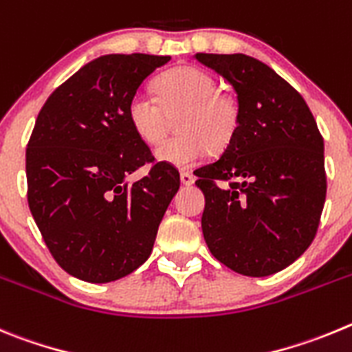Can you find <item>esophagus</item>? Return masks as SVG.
Listing matches in <instances>:
<instances>
[{
	"instance_id": "obj_1",
	"label": "esophagus",
	"mask_w": 352,
	"mask_h": 352,
	"mask_svg": "<svg viewBox=\"0 0 352 352\" xmlns=\"http://www.w3.org/2000/svg\"><path fill=\"white\" fill-rule=\"evenodd\" d=\"M180 182H182L184 186H191V184L195 182V177L189 172H180Z\"/></svg>"
}]
</instances>
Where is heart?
Listing matches in <instances>:
<instances>
[{
  "mask_svg": "<svg viewBox=\"0 0 352 352\" xmlns=\"http://www.w3.org/2000/svg\"><path fill=\"white\" fill-rule=\"evenodd\" d=\"M156 93L138 89L131 94L126 117L144 144L156 147L166 138L168 116L177 117V135L156 151V157L177 168L198 163L208 148L224 151L233 142L240 122L239 101L219 91L212 74L195 66L168 69L156 80Z\"/></svg>",
  "mask_w": 352,
  "mask_h": 352,
  "instance_id": "heart-1",
  "label": "heart"
}]
</instances>
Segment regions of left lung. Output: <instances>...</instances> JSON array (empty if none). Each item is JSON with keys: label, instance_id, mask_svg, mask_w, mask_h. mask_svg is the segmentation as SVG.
<instances>
[{"label": "left lung", "instance_id": "1", "mask_svg": "<svg viewBox=\"0 0 352 352\" xmlns=\"http://www.w3.org/2000/svg\"><path fill=\"white\" fill-rule=\"evenodd\" d=\"M236 93L240 122L223 156L195 172L201 230L217 261L267 277L312 243L326 199L324 142L298 91L245 54H196Z\"/></svg>", "mask_w": 352, "mask_h": 352}]
</instances>
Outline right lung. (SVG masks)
<instances>
[{
	"mask_svg": "<svg viewBox=\"0 0 352 352\" xmlns=\"http://www.w3.org/2000/svg\"><path fill=\"white\" fill-rule=\"evenodd\" d=\"M170 56L109 54L54 91L26 148L28 204L50 254L69 275L103 284L153 252L179 172L154 163L126 117L131 94ZM148 162L137 183L127 175Z\"/></svg>",
	"mask_w": 352,
	"mask_h": 352,
	"instance_id": "right-lung-1",
	"label": "right lung"
}]
</instances>
